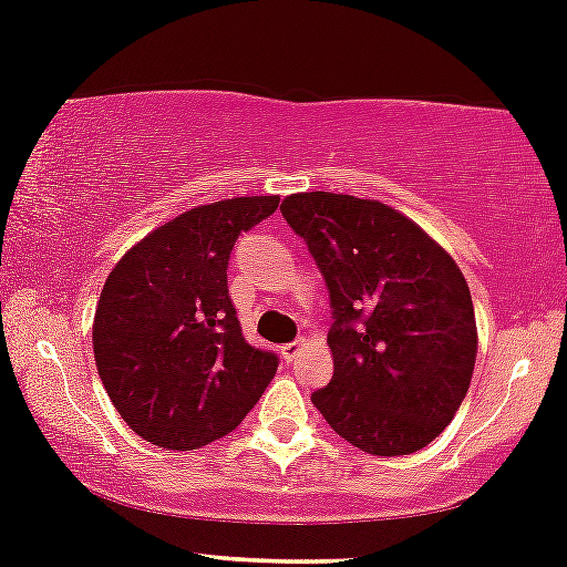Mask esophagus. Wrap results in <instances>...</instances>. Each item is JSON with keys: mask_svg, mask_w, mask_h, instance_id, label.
Listing matches in <instances>:
<instances>
[{"mask_svg": "<svg viewBox=\"0 0 567 567\" xmlns=\"http://www.w3.org/2000/svg\"><path fill=\"white\" fill-rule=\"evenodd\" d=\"M301 350H303V341H290V344L279 347V354H282L285 363H293L298 354H301Z\"/></svg>", "mask_w": 567, "mask_h": 567, "instance_id": "1", "label": "esophagus"}]
</instances>
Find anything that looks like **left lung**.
Segmentation results:
<instances>
[{
	"mask_svg": "<svg viewBox=\"0 0 567 567\" xmlns=\"http://www.w3.org/2000/svg\"><path fill=\"white\" fill-rule=\"evenodd\" d=\"M279 209L331 293L333 377L312 403L369 455L420 452L450 425L474 377L476 317L463 271L382 202L315 190Z\"/></svg>",
	"mask_w": 567,
	"mask_h": 567,
	"instance_id": "left-lung-1",
	"label": "left lung"
}]
</instances>
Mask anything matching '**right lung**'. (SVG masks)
Returning a JSON list of instances; mask_svg holds the SVG:
<instances>
[{"label": "right lung", "mask_w": 567, "mask_h": 567, "mask_svg": "<svg viewBox=\"0 0 567 567\" xmlns=\"http://www.w3.org/2000/svg\"><path fill=\"white\" fill-rule=\"evenodd\" d=\"M279 196L188 209L117 260L93 317V358L112 406L164 450H198L231 433L277 374L279 358L247 344L228 296L234 241Z\"/></svg>", "instance_id": "1"}]
</instances>
